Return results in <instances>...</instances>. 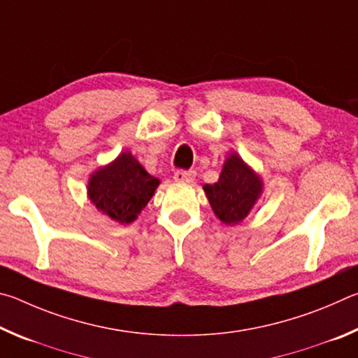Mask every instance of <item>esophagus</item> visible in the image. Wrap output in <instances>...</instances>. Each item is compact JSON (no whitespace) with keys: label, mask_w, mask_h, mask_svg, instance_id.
I'll return each instance as SVG.
<instances>
[{"label":"esophagus","mask_w":358,"mask_h":358,"mask_svg":"<svg viewBox=\"0 0 358 358\" xmlns=\"http://www.w3.org/2000/svg\"><path fill=\"white\" fill-rule=\"evenodd\" d=\"M196 178V172L194 171H177L173 173V180L178 183H192Z\"/></svg>","instance_id":"esophagus-1"}]
</instances>
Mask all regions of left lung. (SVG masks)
<instances>
[{
  "instance_id": "8db88e82",
  "label": "left lung",
  "mask_w": 358,
  "mask_h": 358,
  "mask_svg": "<svg viewBox=\"0 0 358 358\" xmlns=\"http://www.w3.org/2000/svg\"><path fill=\"white\" fill-rule=\"evenodd\" d=\"M262 187L259 175L237 153H230L220 180L215 185H205L203 191L215 215L224 224L232 226L250 215L262 194Z\"/></svg>"
}]
</instances>
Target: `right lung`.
<instances>
[{"label":"right lung","mask_w":358,"mask_h":358,"mask_svg":"<svg viewBox=\"0 0 358 358\" xmlns=\"http://www.w3.org/2000/svg\"><path fill=\"white\" fill-rule=\"evenodd\" d=\"M159 180L151 177L129 151L96 171L88 181V197L96 208L121 224H129L147 207Z\"/></svg>","instance_id":"1"}]
</instances>
